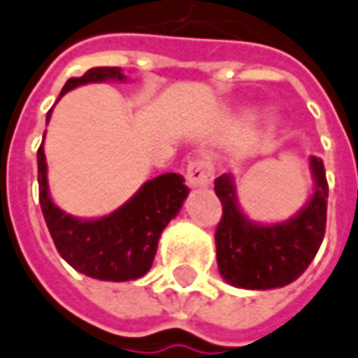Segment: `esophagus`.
<instances>
[{
    "label": "esophagus",
    "mask_w": 358,
    "mask_h": 358,
    "mask_svg": "<svg viewBox=\"0 0 358 358\" xmlns=\"http://www.w3.org/2000/svg\"><path fill=\"white\" fill-rule=\"evenodd\" d=\"M214 180V166L208 158H196L186 168V184L190 188H208Z\"/></svg>",
    "instance_id": "obj_1"
}]
</instances>
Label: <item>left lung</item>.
I'll list each match as a JSON object with an SVG mask.
<instances>
[{
    "label": "left lung",
    "mask_w": 358,
    "mask_h": 358,
    "mask_svg": "<svg viewBox=\"0 0 358 358\" xmlns=\"http://www.w3.org/2000/svg\"><path fill=\"white\" fill-rule=\"evenodd\" d=\"M315 188L311 200L281 224H255L238 206L236 186L229 174L214 182L222 202V220L216 228L217 269L234 287L275 289L301 275L313 262L325 236L329 184L323 160L311 156Z\"/></svg>",
    "instance_id": "8db88e82"
}]
</instances>
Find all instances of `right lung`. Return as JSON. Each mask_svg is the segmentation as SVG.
<instances>
[{"label":"right lung","instance_id":"add662e5","mask_svg":"<svg viewBox=\"0 0 358 358\" xmlns=\"http://www.w3.org/2000/svg\"><path fill=\"white\" fill-rule=\"evenodd\" d=\"M103 80H124L122 69H89L83 77L69 79L61 96L75 87ZM49 117L51 110L47 122ZM37 180L41 212L57 252L79 273L101 281L142 278L152 267L162 229L176 217L190 192L180 174L168 172L144 182L141 190L113 214L80 220L63 212L49 196L43 144L37 150Z\"/></svg>","mask_w":358,"mask_h":358}]
</instances>
